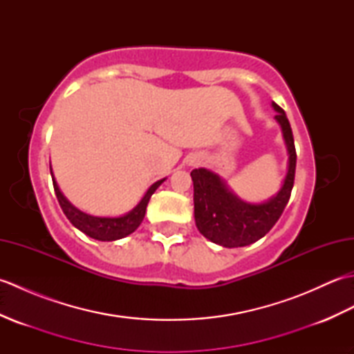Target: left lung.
I'll return each instance as SVG.
<instances>
[{
	"label": "left lung",
	"instance_id": "left-lung-1",
	"mask_svg": "<svg viewBox=\"0 0 354 354\" xmlns=\"http://www.w3.org/2000/svg\"><path fill=\"white\" fill-rule=\"evenodd\" d=\"M272 108L278 112L275 120L281 127L289 156L288 171L274 196L259 204L246 202L232 193L217 173L204 167L190 173L194 189V222L201 234L216 245L240 248L257 242L268 234L288 205L295 179L297 152L288 117L275 102Z\"/></svg>",
	"mask_w": 354,
	"mask_h": 354
}]
</instances>
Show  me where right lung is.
Here are the masks:
<instances>
[{
  "label": "right lung",
  "instance_id": "1",
  "mask_svg": "<svg viewBox=\"0 0 354 354\" xmlns=\"http://www.w3.org/2000/svg\"><path fill=\"white\" fill-rule=\"evenodd\" d=\"M50 171L53 178V185H55L56 198L59 201V204H61L62 212L65 213L66 217H68V221L77 230L85 232L86 236L95 240H100V242H112V240H118L132 234V232L140 227L142 219H145L146 207L149 204L150 196H152L158 187L165 181L164 178L150 185L147 192L145 193V196L141 198V201L131 209V212H127L122 216H115V217L93 216L85 212H80L79 208L74 207L71 202L64 196V193L61 192V189H59V185L56 183L55 175H53L51 165H50Z\"/></svg>",
  "mask_w": 354,
  "mask_h": 354
}]
</instances>
